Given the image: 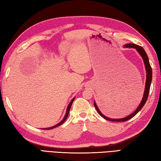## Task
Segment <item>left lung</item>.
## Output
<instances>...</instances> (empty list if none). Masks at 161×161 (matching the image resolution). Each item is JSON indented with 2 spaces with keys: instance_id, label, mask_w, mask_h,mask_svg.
<instances>
[{
  "instance_id": "1",
  "label": "left lung",
  "mask_w": 161,
  "mask_h": 161,
  "mask_svg": "<svg viewBox=\"0 0 161 161\" xmlns=\"http://www.w3.org/2000/svg\"><path fill=\"white\" fill-rule=\"evenodd\" d=\"M124 47H127V48H134L137 50V52L140 53V55L141 56L142 60L144 61V64H145V67L146 69V83H145V92H144V94L143 96H142V101L141 102L140 104H139L138 107L136 108L134 112L132 113L130 115L127 116V117H125L123 119H110V118L107 117L103 115V114L101 112V111L99 110L98 108L96 105L95 101H94V107L97 111L98 113L101 115L102 117L104 118L105 119L108 120H110V121H114V122H124V121H127L128 120L131 119V118H133L135 115H136L138 114V112L140 111L142 107H143L145 104L146 101H147V98H148V95H149V89H150V85H151V83H152V69L150 64H149V59H148V56L146 53L145 51L144 50V49L142 48L141 46H139L138 45H135V44H126L124 45Z\"/></svg>"
}]
</instances>
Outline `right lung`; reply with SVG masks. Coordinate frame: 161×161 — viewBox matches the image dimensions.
Listing matches in <instances>:
<instances>
[{"label":"right lung","instance_id":"add662e5","mask_svg":"<svg viewBox=\"0 0 161 161\" xmlns=\"http://www.w3.org/2000/svg\"><path fill=\"white\" fill-rule=\"evenodd\" d=\"M74 99H75V98H74L72 100H71V102L69 103V104L68 105V106H67V111H66L65 115V116H64L63 120H62L61 121H60V122L59 123L56 125L53 126V127H48V128H44V130H52V129H53V128H55V127H58V126L60 125L63 124L64 122H65V120L67 119V116H68V115H69V110H70V108H71V105H72V103H73V101H74Z\"/></svg>","mask_w":161,"mask_h":161}]
</instances>
